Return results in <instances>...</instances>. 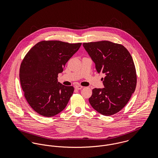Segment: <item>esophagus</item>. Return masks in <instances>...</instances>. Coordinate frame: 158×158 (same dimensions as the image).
<instances>
[{"label":"esophagus","mask_w":158,"mask_h":158,"mask_svg":"<svg viewBox=\"0 0 158 158\" xmlns=\"http://www.w3.org/2000/svg\"><path fill=\"white\" fill-rule=\"evenodd\" d=\"M75 88L77 90H80V89H81L83 88V86H81L80 85H77V86H75Z\"/></svg>","instance_id":"34e87169"}]
</instances>
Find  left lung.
Returning a JSON list of instances; mask_svg holds the SVG:
<instances>
[{"label":"left lung","instance_id":"8db88e82","mask_svg":"<svg viewBox=\"0 0 158 158\" xmlns=\"http://www.w3.org/2000/svg\"><path fill=\"white\" fill-rule=\"evenodd\" d=\"M98 73L104 88L92 89L89 102L92 107L104 115L120 111L128 102L135 90L137 76L135 66L128 50L121 44L108 41L83 44Z\"/></svg>","mask_w":158,"mask_h":158}]
</instances>
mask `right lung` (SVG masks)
<instances>
[{"label":"right lung","mask_w":158,"mask_h":158,"mask_svg":"<svg viewBox=\"0 0 158 158\" xmlns=\"http://www.w3.org/2000/svg\"><path fill=\"white\" fill-rule=\"evenodd\" d=\"M81 45L43 41L27 53L21 64L19 77L25 98L35 111L50 117L66 108L74 88L58 82V75Z\"/></svg>","instance_id":"right-lung-1"}]
</instances>
